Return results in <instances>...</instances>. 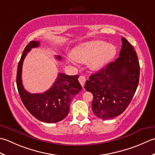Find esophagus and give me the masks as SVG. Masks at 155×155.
Instances as JSON below:
<instances>
[{
	"instance_id": "1",
	"label": "esophagus",
	"mask_w": 155,
	"mask_h": 155,
	"mask_svg": "<svg viewBox=\"0 0 155 155\" xmlns=\"http://www.w3.org/2000/svg\"><path fill=\"white\" fill-rule=\"evenodd\" d=\"M78 80H79V81H80V83L81 84V86L84 87V84H85V82H86V77H85L84 75H80V76L79 77Z\"/></svg>"
}]
</instances>
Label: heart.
<instances>
[{
	"label": "heart",
	"instance_id": "1",
	"mask_svg": "<svg viewBox=\"0 0 155 155\" xmlns=\"http://www.w3.org/2000/svg\"><path fill=\"white\" fill-rule=\"evenodd\" d=\"M116 53V47L113 44L100 40L92 41L75 47L71 51V57L67 58V61L73 64L75 61L81 64L88 63L90 69L96 71L108 64Z\"/></svg>",
	"mask_w": 155,
	"mask_h": 155
}]
</instances>
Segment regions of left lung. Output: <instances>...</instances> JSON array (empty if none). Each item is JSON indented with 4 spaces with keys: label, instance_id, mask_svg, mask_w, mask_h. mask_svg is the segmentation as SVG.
Segmentation results:
<instances>
[{
    "label": "left lung",
    "instance_id": "8db88e82",
    "mask_svg": "<svg viewBox=\"0 0 155 155\" xmlns=\"http://www.w3.org/2000/svg\"><path fill=\"white\" fill-rule=\"evenodd\" d=\"M119 58L106 68L91 74L86 81V90L93 94L91 109L102 120L116 117L130 104L137 89L140 65L136 51L125 38L122 37Z\"/></svg>",
    "mask_w": 155,
    "mask_h": 155
}]
</instances>
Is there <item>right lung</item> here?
Returning a JSON list of instances; mask_svg holds the SVG:
<instances>
[{"label": "right lung", "mask_w": 155, "mask_h": 155, "mask_svg": "<svg viewBox=\"0 0 155 155\" xmlns=\"http://www.w3.org/2000/svg\"><path fill=\"white\" fill-rule=\"evenodd\" d=\"M39 46V41H32L25 47L18 64L17 86L25 108L35 118L47 123H55L68 116L74 97L81 90L78 75H68L59 73L52 86L42 94H31L25 90L22 83V67L24 59L32 48ZM58 60L61 57L58 55Z\"/></svg>", "instance_id": "add662e5"}]
</instances>
